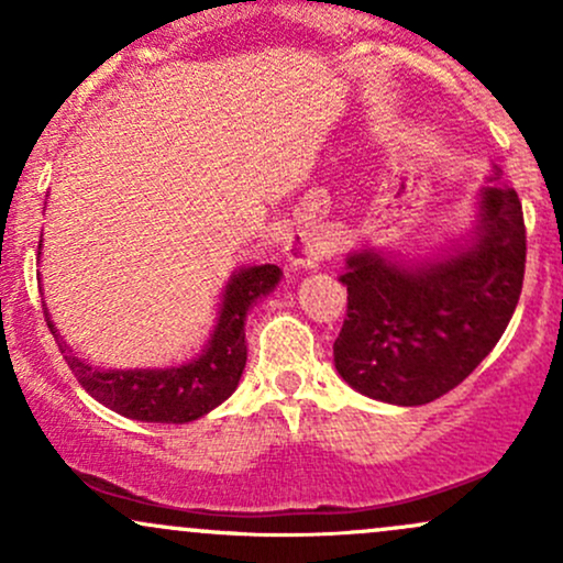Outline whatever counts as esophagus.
<instances>
[{"mask_svg": "<svg viewBox=\"0 0 563 563\" xmlns=\"http://www.w3.org/2000/svg\"><path fill=\"white\" fill-rule=\"evenodd\" d=\"M335 249L333 235L325 228L318 230H290L286 235V256L294 267L309 269L331 256Z\"/></svg>", "mask_w": 563, "mask_h": 563, "instance_id": "esophagus-1", "label": "esophagus"}]
</instances>
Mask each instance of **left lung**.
<instances>
[{
    "mask_svg": "<svg viewBox=\"0 0 563 563\" xmlns=\"http://www.w3.org/2000/svg\"><path fill=\"white\" fill-rule=\"evenodd\" d=\"M500 169L479 190L463 241L423 260L363 245L346 256V320L333 344L339 376L365 397L426 405L455 389L500 341L519 303L527 230Z\"/></svg>",
    "mask_w": 563,
    "mask_h": 563,
    "instance_id": "8db88e82",
    "label": "left lung"
}]
</instances>
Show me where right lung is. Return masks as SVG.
<instances>
[{"mask_svg":"<svg viewBox=\"0 0 563 563\" xmlns=\"http://www.w3.org/2000/svg\"><path fill=\"white\" fill-rule=\"evenodd\" d=\"M42 254V243H38ZM277 264H254L230 275L219 301L217 325L206 346L192 360L172 367H134V371H106L76 357L63 335L57 333L47 303L44 320L53 331L63 357L100 405L111 407L119 416L145 423H190L219 407L232 391L245 367V318L251 307L275 290L280 283Z\"/></svg>","mask_w":563,"mask_h":563,"instance_id":"obj_1","label":"right lung"}]
</instances>
